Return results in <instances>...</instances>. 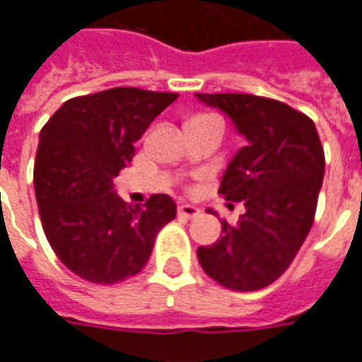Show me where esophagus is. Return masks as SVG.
I'll use <instances>...</instances> for the list:
<instances>
[{
  "label": "esophagus",
  "instance_id": "34e87169",
  "mask_svg": "<svg viewBox=\"0 0 362 362\" xmlns=\"http://www.w3.org/2000/svg\"><path fill=\"white\" fill-rule=\"evenodd\" d=\"M178 215H180V217H186V219H194V217L199 215V209H197L196 205L182 204L178 205Z\"/></svg>",
  "mask_w": 362,
  "mask_h": 362
}]
</instances>
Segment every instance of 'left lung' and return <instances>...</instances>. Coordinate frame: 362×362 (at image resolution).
Listing matches in <instances>:
<instances>
[{"mask_svg": "<svg viewBox=\"0 0 362 362\" xmlns=\"http://www.w3.org/2000/svg\"><path fill=\"white\" fill-rule=\"evenodd\" d=\"M233 119L246 145L228 163L219 194L244 202L235 227L199 246L204 272L233 291H258L283 275L314 223L324 180V147L306 114L266 96L196 93Z\"/></svg>", "mask_w": 362, "mask_h": 362, "instance_id": "1", "label": "left lung"}]
</instances>
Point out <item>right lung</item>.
<instances>
[{"mask_svg": "<svg viewBox=\"0 0 362 362\" xmlns=\"http://www.w3.org/2000/svg\"><path fill=\"white\" fill-rule=\"evenodd\" d=\"M176 98L116 87L69 98L42 127L35 163L38 213L52 250L81 279L112 285L134 277L147 264L158 230L176 217L166 194L141 207L114 192L135 141Z\"/></svg>", "mask_w": 362, "mask_h": 362, "instance_id": "right-lung-1", "label": "right lung"}]
</instances>
